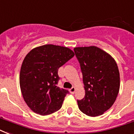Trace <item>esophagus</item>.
<instances>
[{
    "instance_id": "esophagus-1",
    "label": "esophagus",
    "mask_w": 134,
    "mask_h": 134,
    "mask_svg": "<svg viewBox=\"0 0 134 134\" xmlns=\"http://www.w3.org/2000/svg\"><path fill=\"white\" fill-rule=\"evenodd\" d=\"M75 90H76L75 87H72L71 89H69V92H70V93L71 94L74 93V92H75Z\"/></svg>"
}]
</instances>
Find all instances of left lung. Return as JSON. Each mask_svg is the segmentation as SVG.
Wrapping results in <instances>:
<instances>
[{
    "label": "left lung",
    "mask_w": 134,
    "mask_h": 134,
    "mask_svg": "<svg viewBox=\"0 0 134 134\" xmlns=\"http://www.w3.org/2000/svg\"><path fill=\"white\" fill-rule=\"evenodd\" d=\"M80 63L86 94L77 100L80 110L90 117L104 114L114 104L120 90V72L113 58L97 46L74 48Z\"/></svg>",
    "instance_id": "8db88e82"
}]
</instances>
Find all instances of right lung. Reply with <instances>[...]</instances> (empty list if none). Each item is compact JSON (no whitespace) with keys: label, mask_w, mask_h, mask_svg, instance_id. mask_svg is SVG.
Masks as SVG:
<instances>
[{"label":"right lung","mask_w":134,"mask_h":134,"mask_svg":"<svg viewBox=\"0 0 134 134\" xmlns=\"http://www.w3.org/2000/svg\"><path fill=\"white\" fill-rule=\"evenodd\" d=\"M74 56L70 48L53 44L36 47L26 55L19 83L24 101L33 112L47 115L61 108L69 91L57 86L58 71Z\"/></svg>","instance_id":"right-lung-1"}]
</instances>
